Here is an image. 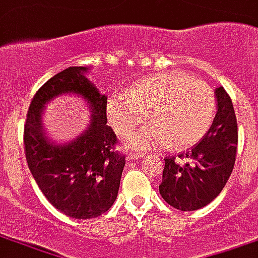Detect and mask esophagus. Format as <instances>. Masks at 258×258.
<instances>
[{
    "label": "esophagus",
    "mask_w": 258,
    "mask_h": 258,
    "mask_svg": "<svg viewBox=\"0 0 258 258\" xmlns=\"http://www.w3.org/2000/svg\"><path fill=\"white\" fill-rule=\"evenodd\" d=\"M143 157H144L143 152H128V155H127V159H128V161H134V159L143 158Z\"/></svg>",
    "instance_id": "34e87169"
}]
</instances>
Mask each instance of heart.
<instances>
[{"mask_svg": "<svg viewBox=\"0 0 258 258\" xmlns=\"http://www.w3.org/2000/svg\"><path fill=\"white\" fill-rule=\"evenodd\" d=\"M216 114V96L206 82L180 72L138 80L127 94H113L107 117L117 134L127 136L145 120L151 122L127 140L130 148H183L199 141Z\"/></svg>", "mask_w": 258, "mask_h": 258, "instance_id": "1", "label": "heart"}]
</instances>
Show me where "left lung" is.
I'll list each match as a JSON object with an SVG mask.
<instances>
[{
    "instance_id": "1",
    "label": "left lung",
    "mask_w": 258,
    "mask_h": 258,
    "mask_svg": "<svg viewBox=\"0 0 258 258\" xmlns=\"http://www.w3.org/2000/svg\"><path fill=\"white\" fill-rule=\"evenodd\" d=\"M216 100L217 113L202 140L186 152L165 158L159 192L168 205L182 212L209 205L225 188L234 166L239 141L236 113L223 87L216 89Z\"/></svg>"
}]
</instances>
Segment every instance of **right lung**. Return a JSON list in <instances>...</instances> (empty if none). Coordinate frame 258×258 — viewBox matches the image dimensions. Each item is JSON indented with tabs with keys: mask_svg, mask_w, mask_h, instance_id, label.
<instances>
[{
	"mask_svg": "<svg viewBox=\"0 0 258 258\" xmlns=\"http://www.w3.org/2000/svg\"><path fill=\"white\" fill-rule=\"evenodd\" d=\"M87 70L72 66L49 79L35 93L24 127L26 162L38 186L56 209L75 219H93L113 206L125 165L114 131L107 125V97L86 78ZM63 92L88 100L92 122L76 140L55 146L43 134L41 108Z\"/></svg>",
	"mask_w": 258,
	"mask_h": 258,
	"instance_id": "1",
	"label": "right lung"
}]
</instances>
